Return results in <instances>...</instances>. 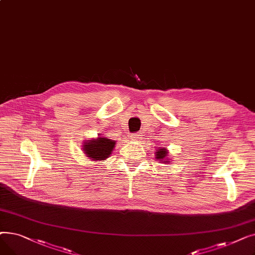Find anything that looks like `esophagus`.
<instances>
[{
    "instance_id": "34e87169",
    "label": "esophagus",
    "mask_w": 255,
    "mask_h": 255,
    "mask_svg": "<svg viewBox=\"0 0 255 255\" xmlns=\"http://www.w3.org/2000/svg\"><path fill=\"white\" fill-rule=\"evenodd\" d=\"M141 133L140 132H136V133H133V134L130 136L132 140H138L141 138Z\"/></svg>"
}]
</instances>
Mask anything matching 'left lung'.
I'll use <instances>...</instances> for the list:
<instances>
[{
  "instance_id": "8db88e82",
  "label": "left lung",
  "mask_w": 255,
  "mask_h": 255,
  "mask_svg": "<svg viewBox=\"0 0 255 255\" xmlns=\"http://www.w3.org/2000/svg\"><path fill=\"white\" fill-rule=\"evenodd\" d=\"M155 154H156V157H155L156 159L160 160V161H163V160L167 156V150H166V148H160L157 150V152ZM166 163H168V161H166Z\"/></svg>"
}]
</instances>
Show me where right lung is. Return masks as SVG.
I'll list each match as a JSON object with an SVG mask.
<instances>
[{"instance_id":"right-lung-1","label":"right lung","mask_w":255,"mask_h":255,"mask_svg":"<svg viewBox=\"0 0 255 255\" xmlns=\"http://www.w3.org/2000/svg\"><path fill=\"white\" fill-rule=\"evenodd\" d=\"M115 144L116 140L107 138V136H98L95 139H88L83 145V150L87 157L94 161H103L111 156Z\"/></svg>"}]
</instances>
